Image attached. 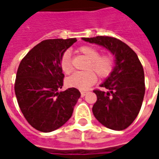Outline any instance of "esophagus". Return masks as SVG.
Instances as JSON below:
<instances>
[{"label": "esophagus", "mask_w": 159, "mask_h": 159, "mask_svg": "<svg viewBox=\"0 0 159 159\" xmlns=\"http://www.w3.org/2000/svg\"><path fill=\"white\" fill-rule=\"evenodd\" d=\"M87 93H88V92H86V91H81V96L84 97Z\"/></svg>", "instance_id": "obj_1"}]
</instances>
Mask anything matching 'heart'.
<instances>
[{
	"label": "heart",
	"instance_id": "heart-1",
	"mask_svg": "<svg viewBox=\"0 0 159 159\" xmlns=\"http://www.w3.org/2000/svg\"><path fill=\"white\" fill-rule=\"evenodd\" d=\"M77 52L89 59L85 71L73 73L66 80V85L79 90H87L96 83L97 76L105 79L112 73L115 67V59L112 54H100V52L92 46H83ZM60 68L65 74L72 71V66L70 59L69 52H64L60 59ZM96 73V74L95 73Z\"/></svg>",
	"mask_w": 159,
	"mask_h": 159
}]
</instances>
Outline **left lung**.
Masks as SVG:
<instances>
[{"instance_id":"obj_1","label":"left lung","mask_w":159,"mask_h":159,"mask_svg":"<svg viewBox=\"0 0 159 159\" xmlns=\"http://www.w3.org/2000/svg\"><path fill=\"white\" fill-rule=\"evenodd\" d=\"M83 40L103 46L116 56V66L100 87L109 92L94 89L97 100L92 111L101 124L113 130H123L140 112L145 95V76L137 54L126 43L111 36Z\"/></svg>"}]
</instances>
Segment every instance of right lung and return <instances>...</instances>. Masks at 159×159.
<instances>
[{
  "mask_svg": "<svg viewBox=\"0 0 159 159\" xmlns=\"http://www.w3.org/2000/svg\"><path fill=\"white\" fill-rule=\"evenodd\" d=\"M76 42V38L44 40L19 64L14 83L17 101L26 121L41 132H51L64 125L81 96L74 88L58 91L65 77L61 56Z\"/></svg>",
  "mask_w": 159,
  "mask_h": 159,
  "instance_id": "obj_1",
  "label": "right lung"
}]
</instances>
